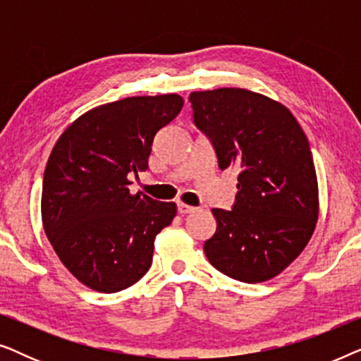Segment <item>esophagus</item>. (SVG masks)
Masks as SVG:
<instances>
[{
    "label": "esophagus",
    "instance_id": "1",
    "mask_svg": "<svg viewBox=\"0 0 361 361\" xmlns=\"http://www.w3.org/2000/svg\"><path fill=\"white\" fill-rule=\"evenodd\" d=\"M177 210H179L180 215H187V214H192V212H195L197 209L192 205L184 204V202H179V204H177Z\"/></svg>",
    "mask_w": 361,
    "mask_h": 361
}]
</instances>
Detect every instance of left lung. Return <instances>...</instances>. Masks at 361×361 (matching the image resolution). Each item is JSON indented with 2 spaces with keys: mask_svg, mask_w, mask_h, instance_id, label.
Masks as SVG:
<instances>
[{
  "mask_svg": "<svg viewBox=\"0 0 361 361\" xmlns=\"http://www.w3.org/2000/svg\"><path fill=\"white\" fill-rule=\"evenodd\" d=\"M194 121L210 137L219 167L238 171L231 210L214 209L204 243L210 264L241 283H264L312 238L319 184L305 133L283 103L246 88L192 92Z\"/></svg>",
  "mask_w": 361,
  "mask_h": 361,
  "instance_id": "obj_1",
  "label": "left lung"
}]
</instances>
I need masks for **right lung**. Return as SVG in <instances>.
<instances>
[{"mask_svg":"<svg viewBox=\"0 0 361 361\" xmlns=\"http://www.w3.org/2000/svg\"><path fill=\"white\" fill-rule=\"evenodd\" d=\"M182 105L184 98L167 93L95 106L67 126L49 156L44 231L62 264L92 290L118 293L151 268L156 236L177 205L131 194L130 176L147 169L154 136Z\"/></svg>","mask_w":361,"mask_h":361,"instance_id":"right-lung-1","label":"right lung"}]
</instances>
